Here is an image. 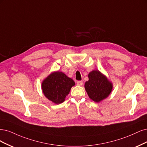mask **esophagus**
Here are the masks:
<instances>
[{
  "instance_id": "obj_1",
  "label": "esophagus",
  "mask_w": 147,
  "mask_h": 147,
  "mask_svg": "<svg viewBox=\"0 0 147 147\" xmlns=\"http://www.w3.org/2000/svg\"><path fill=\"white\" fill-rule=\"evenodd\" d=\"M76 83H77L78 86H82V84H83V82L82 81V80H78V81H77Z\"/></svg>"
}]
</instances>
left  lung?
I'll return each mask as SVG.
<instances>
[{
    "label": "left lung",
    "instance_id": "1",
    "mask_svg": "<svg viewBox=\"0 0 147 147\" xmlns=\"http://www.w3.org/2000/svg\"><path fill=\"white\" fill-rule=\"evenodd\" d=\"M89 80L85 84V88L90 98L95 102H100L111 93L112 84L98 70L88 74Z\"/></svg>",
    "mask_w": 147,
    "mask_h": 147
}]
</instances>
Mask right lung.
<instances>
[{
	"label": "right lung",
	"mask_w": 147,
	"mask_h": 147,
	"mask_svg": "<svg viewBox=\"0 0 147 147\" xmlns=\"http://www.w3.org/2000/svg\"><path fill=\"white\" fill-rule=\"evenodd\" d=\"M75 85L74 80L64 73L56 71L51 74L42 82V90L45 96L55 104L63 102L71 88Z\"/></svg>",
	"instance_id": "add662e5"
}]
</instances>
